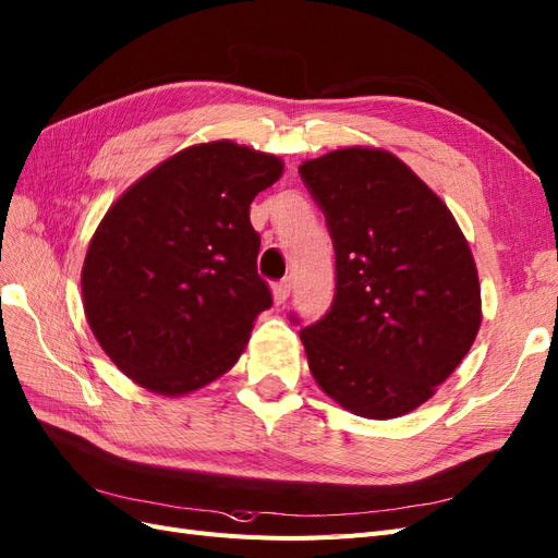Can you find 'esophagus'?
I'll return each mask as SVG.
<instances>
[{"instance_id": "1", "label": "esophagus", "mask_w": 558, "mask_h": 558, "mask_svg": "<svg viewBox=\"0 0 558 558\" xmlns=\"http://www.w3.org/2000/svg\"><path fill=\"white\" fill-rule=\"evenodd\" d=\"M289 295H291V281H277V283L272 286V300H275V305H283V302L289 300Z\"/></svg>"}]
</instances>
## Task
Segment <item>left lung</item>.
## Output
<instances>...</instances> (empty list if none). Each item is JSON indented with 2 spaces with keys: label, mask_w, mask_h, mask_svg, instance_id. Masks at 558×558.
<instances>
[{
  "label": "left lung",
  "mask_w": 558,
  "mask_h": 558,
  "mask_svg": "<svg viewBox=\"0 0 558 558\" xmlns=\"http://www.w3.org/2000/svg\"><path fill=\"white\" fill-rule=\"evenodd\" d=\"M300 177L335 246L330 312L302 328L312 377L365 418H396L435 396L482 326V289L445 202L391 150L347 146Z\"/></svg>",
  "instance_id": "8db88e82"
}]
</instances>
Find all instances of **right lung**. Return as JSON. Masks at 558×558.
Masks as SVG:
<instances>
[{"label": "right lung", "mask_w": 558, "mask_h": 558, "mask_svg": "<svg viewBox=\"0 0 558 558\" xmlns=\"http://www.w3.org/2000/svg\"><path fill=\"white\" fill-rule=\"evenodd\" d=\"M281 174V158L244 144H193L109 207L83 260V312L134 384L179 398L240 361L272 305L248 207Z\"/></svg>", "instance_id": "right-lung-1"}]
</instances>
